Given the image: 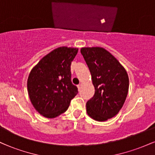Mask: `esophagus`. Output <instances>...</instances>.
I'll return each instance as SVG.
<instances>
[{"instance_id":"34e87169","label":"esophagus","mask_w":155,"mask_h":155,"mask_svg":"<svg viewBox=\"0 0 155 155\" xmlns=\"http://www.w3.org/2000/svg\"><path fill=\"white\" fill-rule=\"evenodd\" d=\"M81 87H82V84H81V83H80L77 85V87H78V89H79V90H80V89L81 88Z\"/></svg>"}]
</instances>
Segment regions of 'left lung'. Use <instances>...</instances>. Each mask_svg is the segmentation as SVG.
Returning <instances> with one entry per match:
<instances>
[{
	"label": "left lung",
	"instance_id": "8db88e82",
	"mask_svg": "<svg viewBox=\"0 0 155 155\" xmlns=\"http://www.w3.org/2000/svg\"><path fill=\"white\" fill-rule=\"evenodd\" d=\"M81 53L90 69L95 94L87 102V113L104 122L116 116L127 97V73L120 62L103 47H83Z\"/></svg>",
	"mask_w": 155,
	"mask_h": 155
}]
</instances>
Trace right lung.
Instances as JSON below:
<instances>
[{
  "instance_id": "right-lung-1",
  "label": "right lung",
  "mask_w": 155,
  "mask_h": 155,
  "mask_svg": "<svg viewBox=\"0 0 155 155\" xmlns=\"http://www.w3.org/2000/svg\"><path fill=\"white\" fill-rule=\"evenodd\" d=\"M78 48L60 47L44 56L28 76L30 100L35 109L47 118L65 112L78 93L71 82V65Z\"/></svg>"
}]
</instances>
